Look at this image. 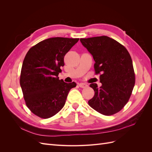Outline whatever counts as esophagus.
Returning <instances> with one entry per match:
<instances>
[{
  "label": "esophagus",
  "mask_w": 152,
  "mask_h": 152,
  "mask_svg": "<svg viewBox=\"0 0 152 152\" xmlns=\"http://www.w3.org/2000/svg\"><path fill=\"white\" fill-rule=\"evenodd\" d=\"M79 86L80 87H81V88H86V87L88 86V85L85 83H80L79 84Z\"/></svg>",
  "instance_id": "34e87169"
}]
</instances>
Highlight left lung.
Returning a JSON list of instances; mask_svg holds the SVG:
<instances>
[{
  "label": "left lung",
  "mask_w": 152,
  "mask_h": 152,
  "mask_svg": "<svg viewBox=\"0 0 152 152\" xmlns=\"http://www.w3.org/2000/svg\"><path fill=\"white\" fill-rule=\"evenodd\" d=\"M93 55L96 75L102 86L91 84L94 97L88 103L104 115L120 112L129 99L135 84V73L130 54L123 45L107 36L80 39Z\"/></svg>",
  "instance_id": "8db88e82"
}]
</instances>
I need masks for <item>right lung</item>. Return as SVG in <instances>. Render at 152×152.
<instances>
[{"mask_svg": "<svg viewBox=\"0 0 152 152\" xmlns=\"http://www.w3.org/2000/svg\"><path fill=\"white\" fill-rule=\"evenodd\" d=\"M79 39L53 37L31 47L24 58L20 83L26 105L35 115L48 118L65 104L69 91L75 82L59 80L64 57Z\"/></svg>", "mask_w": 152, "mask_h": 152, "instance_id": "1", "label": "right lung"}]
</instances>
